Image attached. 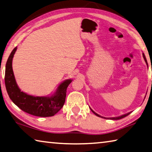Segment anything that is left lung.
Masks as SVG:
<instances>
[{"instance_id":"8db88e82","label":"left lung","mask_w":152,"mask_h":152,"mask_svg":"<svg viewBox=\"0 0 152 152\" xmlns=\"http://www.w3.org/2000/svg\"><path fill=\"white\" fill-rule=\"evenodd\" d=\"M143 58H144V60H145V63H147V65H148V63H147V60H146V58H145V55L143 54ZM91 111H93V113H94L95 115H96L97 116H98V117H101V118H103V117H102V116H100L99 115H98L97 113H95L94 111H93L91 109ZM132 112H129V113H127V114H125V115H121V116H119V117H117V118H105V119H113V120H118V119H122V118H125V117H126V116H127L128 115H129L130 113H131Z\"/></svg>"}]
</instances>
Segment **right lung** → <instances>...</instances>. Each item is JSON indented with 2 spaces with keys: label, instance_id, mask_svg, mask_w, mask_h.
<instances>
[{
  "label": "right lung",
  "instance_id": "1",
  "mask_svg": "<svg viewBox=\"0 0 152 152\" xmlns=\"http://www.w3.org/2000/svg\"><path fill=\"white\" fill-rule=\"evenodd\" d=\"M16 47L10 53L5 69V86L10 99L21 110L34 116L50 117L59 111L65 102L66 89L71 83L68 79L61 83L55 95L50 97H34L20 91L16 83L12 67L13 56L17 50Z\"/></svg>",
  "mask_w": 152,
  "mask_h": 152
}]
</instances>
